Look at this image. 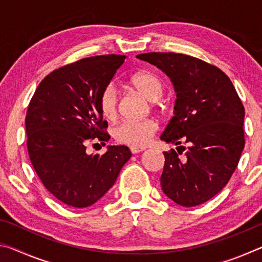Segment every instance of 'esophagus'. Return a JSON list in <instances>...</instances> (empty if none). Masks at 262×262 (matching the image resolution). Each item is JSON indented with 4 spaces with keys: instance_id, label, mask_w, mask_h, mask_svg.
<instances>
[{
    "instance_id": "34e87169",
    "label": "esophagus",
    "mask_w": 262,
    "mask_h": 262,
    "mask_svg": "<svg viewBox=\"0 0 262 262\" xmlns=\"http://www.w3.org/2000/svg\"><path fill=\"white\" fill-rule=\"evenodd\" d=\"M144 148H137V147H130V151L132 154H139V152H142L144 151Z\"/></svg>"
}]
</instances>
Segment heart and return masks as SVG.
<instances>
[{
    "label": "heart",
    "mask_w": 262,
    "mask_h": 262,
    "mask_svg": "<svg viewBox=\"0 0 262 262\" xmlns=\"http://www.w3.org/2000/svg\"><path fill=\"white\" fill-rule=\"evenodd\" d=\"M129 84L137 92L143 95L156 106L158 99L163 96L164 85L156 74L151 72H141L129 79ZM118 92L112 85L103 89L99 96V108L101 114L108 120H113L118 113ZM157 122L152 119L143 120H125L114 128V139L119 143L130 147H144L151 140L157 130Z\"/></svg>",
    "instance_id": "1"
}]
</instances>
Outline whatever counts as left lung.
Listing matches in <instances>:
<instances>
[{"instance_id": "left-lung-1", "label": "left lung", "mask_w": 262, "mask_h": 262, "mask_svg": "<svg viewBox=\"0 0 262 262\" xmlns=\"http://www.w3.org/2000/svg\"><path fill=\"white\" fill-rule=\"evenodd\" d=\"M136 57L165 73L177 92L174 117L161 140L179 145L178 153L181 143L188 144L184 160L173 149L163 152V192L183 207L205 203L228 184L245 147L242 100L227 75L196 57L156 52Z\"/></svg>"}]
</instances>
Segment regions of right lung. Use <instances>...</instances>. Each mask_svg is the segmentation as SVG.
<instances>
[{
  "label": "right lung",
  "mask_w": 262,
  "mask_h": 262,
  "mask_svg": "<svg viewBox=\"0 0 262 262\" xmlns=\"http://www.w3.org/2000/svg\"><path fill=\"white\" fill-rule=\"evenodd\" d=\"M125 59L91 56L55 69L29 104L25 127L31 163L48 192L70 207L85 208L104 196L132 156L126 145H110L101 156L86 154L88 143L110 140L99 96Z\"/></svg>",
  "instance_id": "obj_1"
}]
</instances>
